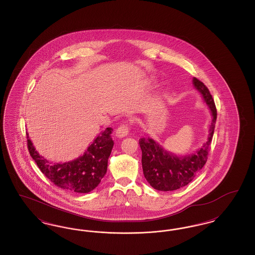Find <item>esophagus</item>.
I'll return each mask as SVG.
<instances>
[{"instance_id":"34e87169","label":"esophagus","mask_w":255,"mask_h":255,"mask_svg":"<svg viewBox=\"0 0 255 255\" xmlns=\"http://www.w3.org/2000/svg\"><path fill=\"white\" fill-rule=\"evenodd\" d=\"M129 130H130V127L128 124H122L117 130H116V135L118 137H123V136H126L128 133H129Z\"/></svg>"}]
</instances>
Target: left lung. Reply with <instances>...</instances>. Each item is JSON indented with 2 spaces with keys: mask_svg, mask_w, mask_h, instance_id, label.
<instances>
[{
  "mask_svg": "<svg viewBox=\"0 0 255 255\" xmlns=\"http://www.w3.org/2000/svg\"><path fill=\"white\" fill-rule=\"evenodd\" d=\"M193 84L202 94L213 118L207 141L202 148L192 155L179 157L164 150L149 136L140 138L138 142L142 152L141 163L144 177L153 188L159 191H172L187 185L193 181L207 160L215 129L217 110L207 87L195 77Z\"/></svg>",
  "mask_w": 255,
  "mask_h": 255,
  "instance_id": "obj_1",
  "label": "left lung"
}]
</instances>
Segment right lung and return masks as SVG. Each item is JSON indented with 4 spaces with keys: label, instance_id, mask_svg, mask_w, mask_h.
I'll use <instances>...</instances> for the list:
<instances>
[{
    "label": "right lung",
    "instance_id": "1",
    "mask_svg": "<svg viewBox=\"0 0 255 255\" xmlns=\"http://www.w3.org/2000/svg\"><path fill=\"white\" fill-rule=\"evenodd\" d=\"M112 131V128H106L88 147L83 156L65 163H50L40 156L26 133L27 149L39 169L56 186L73 193H89L106 174L114 146Z\"/></svg>",
    "mask_w": 255,
    "mask_h": 255
}]
</instances>
